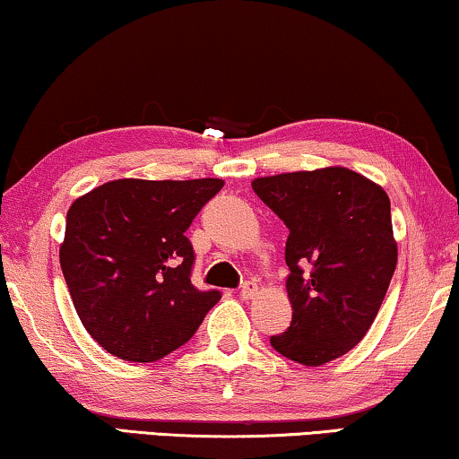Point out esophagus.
<instances>
[{
  "instance_id": "34e87169",
  "label": "esophagus",
  "mask_w": 459,
  "mask_h": 459,
  "mask_svg": "<svg viewBox=\"0 0 459 459\" xmlns=\"http://www.w3.org/2000/svg\"><path fill=\"white\" fill-rule=\"evenodd\" d=\"M238 293H241L243 299H254L255 293H257V285L254 281H245L241 289H238Z\"/></svg>"
}]
</instances>
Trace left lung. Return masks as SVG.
<instances>
[{"instance_id": "obj_1", "label": "left lung", "mask_w": 459, "mask_h": 459, "mask_svg": "<svg viewBox=\"0 0 459 459\" xmlns=\"http://www.w3.org/2000/svg\"><path fill=\"white\" fill-rule=\"evenodd\" d=\"M251 186L289 229L293 320L270 345L303 366L345 356L372 326L397 266L389 195L343 166L262 177Z\"/></svg>"}]
</instances>
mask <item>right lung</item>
I'll list each match as a JSON object with an SVG mask.
<instances>
[{
    "label": "right lung",
    "mask_w": 459,
    "mask_h": 459,
    "mask_svg": "<svg viewBox=\"0 0 459 459\" xmlns=\"http://www.w3.org/2000/svg\"><path fill=\"white\" fill-rule=\"evenodd\" d=\"M221 178H120L70 205L60 266L87 333L112 356L156 361L185 345L221 291L191 282L186 229Z\"/></svg>",
    "instance_id": "right-lung-1"
}]
</instances>
